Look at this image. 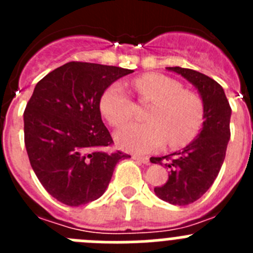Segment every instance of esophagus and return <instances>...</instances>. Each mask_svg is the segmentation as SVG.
<instances>
[{
	"mask_svg": "<svg viewBox=\"0 0 253 253\" xmlns=\"http://www.w3.org/2000/svg\"><path fill=\"white\" fill-rule=\"evenodd\" d=\"M133 160L138 161V162L144 163V165H149V158L148 157H143V156H137V154H134Z\"/></svg>",
	"mask_w": 253,
	"mask_h": 253,
	"instance_id": "34e87169",
	"label": "esophagus"
}]
</instances>
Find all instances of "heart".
<instances>
[{"instance_id":"1","label":"heart","mask_w":253,"mask_h":253,"mask_svg":"<svg viewBox=\"0 0 253 253\" xmlns=\"http://www.w3.org/2000/svg\"><path fill=\"white\" fill-rule=\"evenodd\" d=\"M142 101H151L146 123H131L115 134L116 144L133 153H149L162 148L169 140L171 148L186 146L198 135L204 123V104L198 93L184 90L175 78L148 73L134 81ZM100 110L113 126L131 119L134 104L125 87L114 82L100 99Z\"/></svg>"}]
</instances>
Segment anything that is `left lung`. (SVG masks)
Returning <instances> with one entry per match:
<instances>
[{
    "label": "left lung",
    "mask_w": 253,
    "mask_h": 253,
    "mask_svg": "<svg viewBox=\"0 0 253 253\" xmlns=\"http://www.w3.org/2000/svg\"><path fill=\"white\" fill-rule=\"evenodd\" d=\"M178 73L198 88L204 104L203 129L182 151L152 157V163L169 169V180L154 193L163 202L173 205H187L196 202L213 185L225 158L228 140L231 138L232 109L223 87L203 73L181 67H167Z\"/></svg>",
    "instance_id": "left-lung-1"
}]
</instances>
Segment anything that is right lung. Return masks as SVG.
Here are the masks:
<instances>
[{
	"mask_svg": "<svg viewBox=\"0 0 253 253\" xmlns=\"http://www.w3.org/2000/svg\"><path fill=\"white\" fill-rule=\"evenodd\" d=\"M131 69L68 62L37 84L24 111L29 161L58 202L80 207L99 199L129 154L110 153L113 138L100 113L104 91Z\"/></svg>",
	"mask_w": 253,
	"mask_h": 253,
	"instance_id": "right-lung-1",
	"label": "right lung"
}]
</instances>
